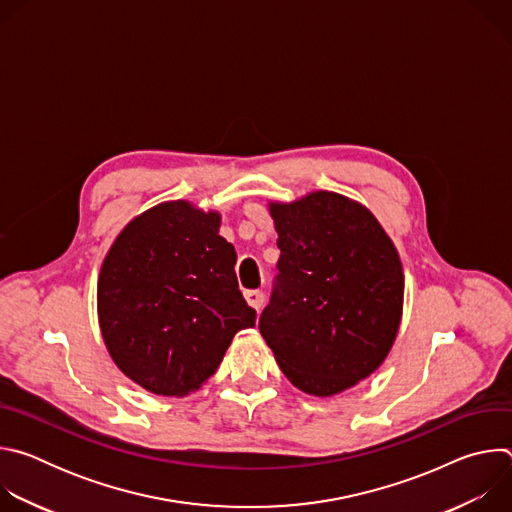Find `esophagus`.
<instances>
[{"label": "esophagus", "instance_id": "1", "mask_svg": "<svg viewBox=\"0 0 512 512\" xmlns=\"http://www.w3.org/2000/svg\"><path fill=\"white\" fill-rule=\"evenodd\" d=\"M245 300L249 302V306H253V308L259 312L261 306H263L265 296H263L261 289H249V291H245Z\"/></svg>", "mask_w": 512, "mask_h": 512}]
</instances>
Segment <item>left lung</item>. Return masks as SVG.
Segmentation results:
<instances>
[{
    "mask_svg": "<svg viewBox=\"0 0 512 512\" xmlns=\"http://www.w3.org/2000/svg\"><path fill=\"white\" fill-rule=\"evenodd\" d=\"M277 275L259 332L283 375L328 397L367 379L389 354L403 310V269L377 218L334 192L271 204Z\"/></svg>",
    "mask_w": 512,
    "mask_h": 512,
    "instance_id": "obj_1",
    "label": "left lung"
}]
</instances>
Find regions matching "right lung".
I'll use <instances>...</instances> for the list:
<instances>
[{
	"instance_id": "right-lung-1",
	"label": "right lung",
	"mask_w": 512,
	"mask_h": 512,
	"mask_svg": "<svg viewBox=\"0 0 512 512\" xmlns=\"http://www.w3.org/2000/svg\"><path fill=\"white\" fill-rule=\"evenodd\" d=\"M221 216L164 202L123 229L97 287L101 334L117 367L156 395L182 397L221 364L233 336L255 326Z\"/></svg>"
}]
</instances>
